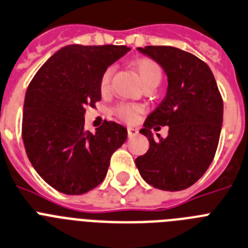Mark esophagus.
<instances>
[{
	"label": "esophagus",
	"instance_id": "esophagus-1",
	"mask_svg": "<svg viewBox=\"0 0 248 248\" xmlns=\"http://www.w3.org/2000/svg\"><path fill=\"white\" fill-rule=\"evenodd\" d=\"M127 135H128L130 139H132V137L139 135V130H137V128H133V127H127Z\"/></svg>",
	"mask_w": 248,
	"mask_h": 248
}]
</instances>
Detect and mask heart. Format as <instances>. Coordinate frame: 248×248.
Here are the masks:
<instances>
[{
	"mask_svg": "<svg viewBox=\"0 0 248 248\" xmlns=\"http://www.w3.org/2000/svg\"><path fill=\"white\" fill-rule=\"evenodd\" d=\"M132 67L139 75L142 85L147 86H157L162 79V68L155 60L150 57H140V59L133 60ZM113 75V67H107L103 71L100 78V91L102 93H107L111 85V78ZM143 108L136 103H118L115 108L112 109L113 115L122 121L127 124H132L137 120L142 113Z\"/></svg>",
	"mask_w": 248,
	"mask_h": 248,
	"instance_id": "heart-1",
	"label": "heart"
}]
</instances>
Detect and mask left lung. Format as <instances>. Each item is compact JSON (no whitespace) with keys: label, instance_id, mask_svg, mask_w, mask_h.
Wrapping results in <instances>:
<instances>
[{"label":"left lung","instance_id":"8db88e82","mask_svg":"<svg viewBox=\"0 0 248 248\" xmlns=\"http://www.w3.org/2000/svg\"><path fill=\"white\" fill-rule=\"evenodd\" d=\"M169 77L165 100L147 118L143 133L150 148L136 158L142 178L156 188L181 191L203 176L218 146L223 100L214 73L192 53L171 46L139 47ZM169 126V136L155 140L150 130Z\"/></svg>","mask_w":248,"mask_h":248}]
</instances>
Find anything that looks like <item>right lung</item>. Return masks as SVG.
<instances>
[{
  "label": "right lung",
  "mask_w": 248,
  "mask_h": 248,
  "mask_svg": "<svg viewBox=\"0 0 248 248\" xmlns=\"http://www.w3.org/2000/svg\"><path fill=\"white\" fill-rule=\"evenodd\" d=\"M127 46L70 45L36 72L25 96L22 140L30 162L49 186L82 195L106 177L112 154L127 130L103 121L96 133L85 127L86 108L101 101L100 78Z\"/></svg>",
  "instance_id": "1"
}]
</instances>
